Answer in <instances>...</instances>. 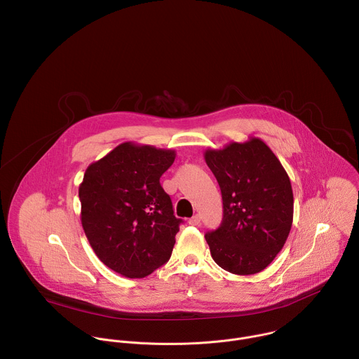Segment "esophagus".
I'll use <instances>...</instances> for the list:
<instances>
[{"label":"esophagus","mask_w":359,"mask_h":359,"mask_svg":"<svg viewBox=\"0 0 359 359\" xmlns=\"http://www.w3.org/2000/svg\"><path fill=\"white\" fill-rule=\"evenodd\" d=\"M200 222H201V217H200L198 214H196L194 217H191V218H190V221H189V224H190V225H198Z\"/></svg>","instance_id":"esophagus-1"}]
</instances>
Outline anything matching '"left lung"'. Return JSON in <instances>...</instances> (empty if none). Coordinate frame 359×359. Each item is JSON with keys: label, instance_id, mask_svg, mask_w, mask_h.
Wrapping results in <instances>:
<instances>
[{"label": "left lung", "instance_id": "1", "mask_svg": "<svg viewBox=\"0 0 359 359\" xmlns=\"http://www.w3.org/2000/svg\"><path fill=\"white\" fill-rule=\"evenodd\" d=\"M205 162L222 194L224 218L205 241L224 270L250 276L281 252L294 218L291 180L274 152L260 140L205 151Z\"/></svg>", "mask_w": 359, "mask_h": 359}]
</instances>
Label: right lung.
<instances>
[{
	"label": "right lung",
	"mask_w": 359,
	"mask_h": 359,
	"mask_svg": "<svg viewBox=\"0 0 359 359\" xmlns=\"http://www.w3.org/2000/svg\"><path fill=\"white\" fill-rule=\"evenodd\" d=\"M175 151L123 142L88 166L79 186L81 222L99 260L128 278H144L172 255L182 219L159 179Z\"/></svg>",
	"instance_id": "1"
}]
</instances>
